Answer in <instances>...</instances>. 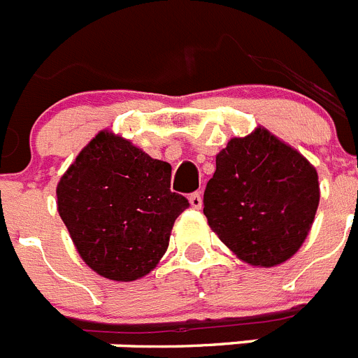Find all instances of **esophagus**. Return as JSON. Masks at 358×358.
Returning <instances> with one entry per match:
<instances>
[{
	"label": "esophagus",
	"instance_id": "1",
	"mask_svg": "<svg viewBox=\"0 0 358 358\" xmlns=\"http://www.w3.org/2000/svg\"><path fill=\"white\" fill-rule=\"evenodd\" d=\"M188 201H189V204H192V208H194V210H201V208H202L201 192H194V194L188 197Z\"/></svg>",
	"mask_w": 358,
	"mask_h": 358
}]
</instances>
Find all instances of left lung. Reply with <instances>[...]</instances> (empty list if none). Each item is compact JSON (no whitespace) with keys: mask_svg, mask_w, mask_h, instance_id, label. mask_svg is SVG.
Wrapping results in <instances>:
<instances>
[{"mask_svg":"<svg viewBox=\"0 0 358 358\" xmlns=\"http://www.w3.org/2000/svg\"><path fill=\"white\" fill-rule=\"evenodd\" d=\"M317 170L264 127L231 138L204 192L215 235L252 267H276L308 236L319 206Z\"/></svg>","mask_w":358,"mask_h":358,"instance_id":"1","label":"left lung"}]
</instances>
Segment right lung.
I'll use <instances>...</instances> for the list:
<instances>
[{"label":"right lung","mask_w":358,"mask_h":358,"mask_svg":"<svg viewBox=\"0 0 358 358\" xmlns=\"http://www.w3.org/2000/svg\"><path fill=\"white\" fill-rule=\"evenodd\" d=\"M172 166L100 131L57 185V210L87 267L115 281L147 276L189 206L170 192Z\"/></svg>","instance_id":"add662e5"}]
</instances>
